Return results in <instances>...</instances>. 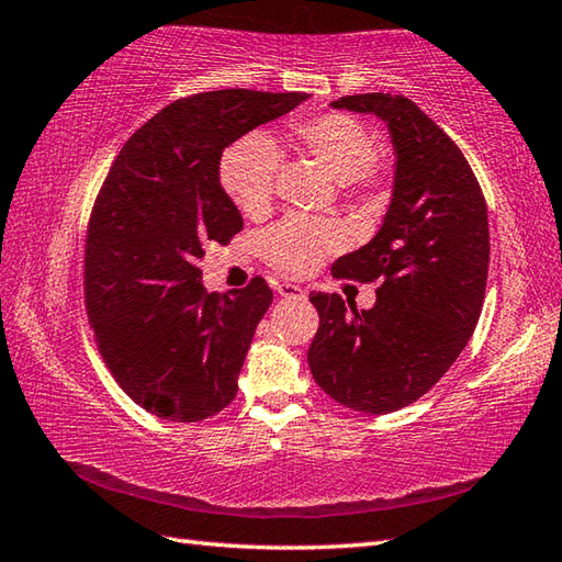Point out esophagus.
I'll return each mask as SVG.
<instances>
[{
  "instance_id": "34e87169",
  "label": "esophagus",
  "mask_w": 562,
  "mask_h": 562,
  "mask_svg": "<svg viewBox=\"0 0 562 562\" xmlns=\"http://www.w3.org/2000/svg\"><path fill=\"white\" fill-rule=\"evenodd\" d=\"M278 294L284 296V300H304L306 292L302 288H296V284H278Z\"/></svg>"
}]
</instances>
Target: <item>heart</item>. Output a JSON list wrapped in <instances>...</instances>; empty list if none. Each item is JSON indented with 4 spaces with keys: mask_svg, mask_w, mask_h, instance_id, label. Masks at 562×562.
Segmentation results:
<instances>
[{
    "mask_svg": "<svg viewBox=\"0 0 562 562\" xmlns=\"http://www.w3.org/2000/svg\"><path fill=\"white\" fill-rule=\"evenodd\" d=\"M292 145L336 178L342 193L372 195L379 186L374 137L348 113L296 117L290 123ZM282 154L266 133L238 137L222 154L220 181L246 217H262L272 205ZM340 244V229L326 220L290 217L262 238L268 262L290 278L312 272L321 258Z\"/></svg>",
    "mask_w": 562,
    "mask_h": 562,
    "instance_id": "b5f03b06",
    "label": "heart"
}]
</instances>
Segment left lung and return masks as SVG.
Listing matches in <instances>:
<instances>
[{
  "label": "left lung",
  "instance_id": "1",
  "mask_svg": "<svg viewBox=\"0 0 562 562\" xmlns=\"http://www.w3.org/2000/svg\"><path fill=\"white\" fill-rule=\"evenodd\" d=\"M330 105L386 123L396 173L376 236L333 262L336 278L381 280L376 304L348 312L340 294H308L321 324L306 360L333 401L384 415L432 389L473 336L491 262L487 207L461 149L411 99L357 93Z\"/></svg>",
  "mask_w": 562,
  "mask_h": 562
}]
</instances>
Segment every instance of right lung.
I'll return each instance as SVG.
<instances>
[{"mask_svg": "<svg viewBox=\"0 0 562 562\" xmlns=\"http://www.w3.org/2000/svg\"><path fill=\"white\" fill-rule=\"evenodd\" d=\"M306 99L250 89L178 99L105 176L83 254L87 314L117 384L164 420L200 423L236 396L272 290L262 278L226 294L200 282L205 248L244 229L220 183L222 151Z\"/></svg>", "mask_w": 562, "mask_h": 562, "instance_id": "1", "label": "right lung"}]
</instances>
